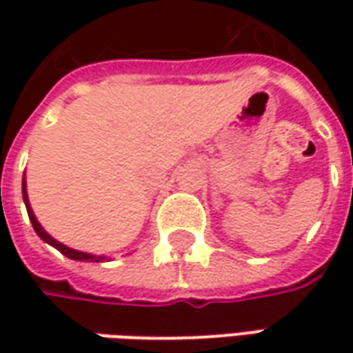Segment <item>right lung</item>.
Here are the masks:
<instances>
[{
    "instance_id": "obj_1",
    "label": "right lung",
    "mask_w": 353,
    "mask_h": 353,
    "mask_svg": "<svg viewBox=\"0 0 353 353\" xmlns=\"http://www.w3.org/2000/svg\"><path fill=\"white\" fill-rule=\"evenodd\" d=\"M23 200H25V206H27V214H29V220H31V224H33L34 232H37V236L41 237L43 241H47L48 245L57 248V250L61 251L62 255H66L68 259H74V261H94V263L105 261V255H92V253H84V251L70 250V248L62 245L61 241H57L54 237L48 236L47 232L43 230V225L37 222V218H34L33 210H31V204H29V198H27V184H25V176H23Z\"/></svg>"
}]
</instances>
